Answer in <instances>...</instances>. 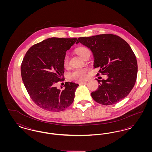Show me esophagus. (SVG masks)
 <instances>
[{
	"label": "esophagus",
	"mask_w": 152,
	"mask_h": 152,
	"mask_svg": "<svg viewBox=\"0 0 152 152\" xmlns=\"http://www.w3.org/2000/svg\"><path fill=\"white\" fill-rule=\"evenodd\" d=\"M87 82V81H80V82H79V84L80 85H81V84H85V83H86Z\"/></svg>",
	"instance_id": "1"
}]
</instances>
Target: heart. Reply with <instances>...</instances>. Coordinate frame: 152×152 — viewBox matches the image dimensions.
<instances>
[{
    "label": "heart",
    "mask_w": 152,
    "mask_h": 152,
    "mask_svg": "<svg viewBox=\"0 0 152 152\" xmlns=\"http://www.w3.org/2000/svg\"><path fill=\"white\" fill-rule=\"evenodd\" d=\"M89 50L86 47H79L76 49V53L82 58L84 55ZM69 62V58L67 55H65L63 59V64L64 66H67ZM88 69L86 68H79L74 69L72 72L69 73V77L70 79L75 80L76 81H80L86 79L87 78V72Z\"/></svg>",
    "instance_id": "1"
}]
</instances>
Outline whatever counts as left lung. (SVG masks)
I'll list each match as a JSON object with an SVG mask.
<instances>
[{"label": "left lung", "instance_id": "left-lung-1", "mask_svg": "<svg viewBox=\"0 0 152 152\" xmlns=\"http://www.w3.org/2000/svg\"><path fill=\"white\" fill-rule=\"evenodd\" d=\"M92 51L94 68L108 76L107 80H97L98 89L91 93L94 101L110 105L122 100L129 94L137 75V61L130 45L120 36L105 34L78 38ZM100 75V73H97Z\"/></svg>", "mask_w": 152, "mask_h": 152}]
</instances>
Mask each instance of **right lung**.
<instances>
[{
    "mask_svg": "<svg viewBox=\"0 0 152 152\" xmlns=\"http://www.w3.org/2000/svg\"><path fill=\"white\" fill-rule=\"evenodd\" d=\"M76 40L51 37L34 44L26 52L21 64L22 80L31 99L40 108L58 112L72 104L79 84L65 82V89L60 90L56 84L63 78L66 51Z\"/></svg>",
    "mask_w": 152,
    "mask_h": 152,
    "instance_id": "1",
    "label": "right lung"
}]
</instances>
